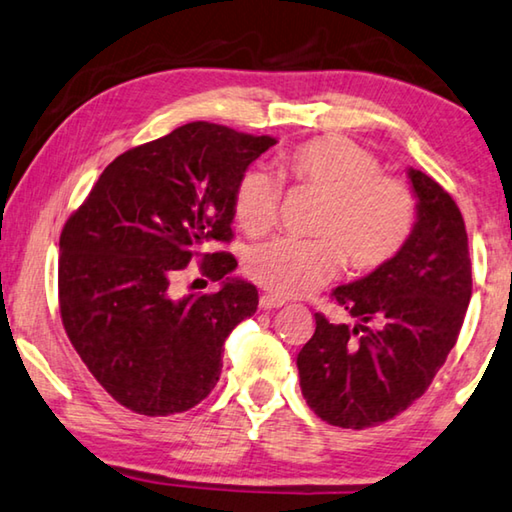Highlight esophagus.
<instances>
[{
	"instance_id": "esophagus-1",
	"label": "esophagus",
	"mask_w": 512,
	"mask_h": 512,
	"mask_svg": "<svg viewBox=\"0 0 512 512\" xmlns=\"http://www.w3.org/2000/svg\"><path fill=\"white\" fill-rule=\"evenodd\" d=\"M280 305H285V301L278 299V296L262 294V299H259V308L262 310H273V308H280Z\"/></svg>"
}]
</instances>
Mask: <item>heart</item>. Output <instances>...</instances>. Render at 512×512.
<instances>
[{
  "label": "heart",
  "instance_id": "b5f03b06",
  "mask_svg": "<svg viewBox=\"0 0 512 512\" xmlns=\"http://www.w3.org/2000/svg\"><path fill=\"white\" fill-rule=\"evenodd\" d=\"M280 177L322 195L312 234L317 239H273L253 248L246 273L276 296H299L322 287L342 262L356 273L384 269L416 230V195L402 179L381 174L379 158L345 135H322L296 144L278 160ZM282 183L264 167L236 181L232 213L248 236L276 225Z\"/></svg>",
  "mask_w": 512,
  "mask_h": 512
}]
</instances>
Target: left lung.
I'll return each instance as SVG.
<instances>
[{"mask_svg":"<svg viewBox=\"0 0 512 512\" xmlns=\"http://www.w3.org/2000/svg\"><path fill=\"white\" fill-rule=\"evenodd\" d=\"M416 230L384 269L333 289L356 319L315 333L296 358L301 393L322 421L363 430L391 421L432 384L460 335L471 299V259L462 213L444 188L409 170Z\"/></svg>","mask_w":512,"mask_h":512,"instance_id":"1","label":"left lung"}]
</instances>
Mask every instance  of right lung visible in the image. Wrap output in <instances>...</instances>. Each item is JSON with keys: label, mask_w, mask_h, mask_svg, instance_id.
<instances>
[{"label": "right lung", "mask_w": 512, "mask_h": 512, "mask_svg": "<svg viewBox=\"0 0 512 512\" xmlns=\"http://www.w3.org/2000/svg\"><path fill=\"white\" fill-rule=\"evenodd\" d=\"M276 137L193 121L105 167L59 236V312L105 391L142 416L193 409L223 370V345L257 310V287L227 278L213 294L174 296L190 262L223 280L236 181Z\"/></svg>", "instance_id": "add662e5"}]
</instances>
